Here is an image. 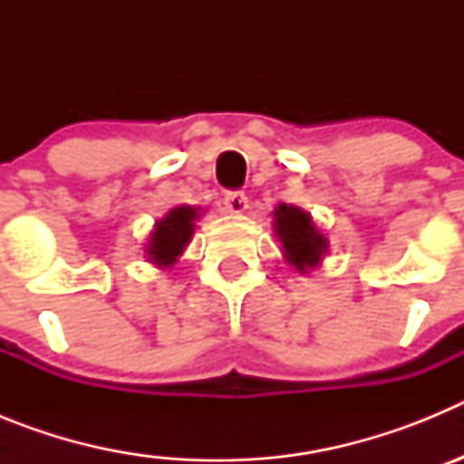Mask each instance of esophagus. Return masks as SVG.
<instances>
[{
  "label": "esophagus",
  "mask_w": 464,
  "mask_h": 464,
  "mask_svg": "<svg viewBox=\"0 0 464 464\" xmlns=\"http://www.w3.org/2000/svg\"><path fill=\"white\" fill-rule=\"evenodd\" d=\"M223 204L229 213H244L246 208H248V197H246L241 190L225 192Z\"/></svg>",
  "instance_id": "esophagus-1"
}]
</instances>
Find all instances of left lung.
<instances>
[{"instance_id": "left-lung-1", "label": "left lung", "mask_w": 464, "mask_h": 464, "mask_svg": "<svg viewBox=\"0 0 464 464\" xmlns=\"http://www.w3.org/2000/svg\"><path fill=\"white\" fill-rule=\"evenodd\" d=\"M274 232L281 241L283 257L297 269L306 274L318 267L323 256L327 253V239L321 229L315 227L314 218L299 207L278 204L274 208Z\"/></svg>"}]
</instances>
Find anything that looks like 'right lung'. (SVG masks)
<instances>
[{
  "mask_svg": "<svg viewBox=\"0 0 464 464\" xmlns=\"http://www.w3.org/2000/svg\"><path fill=\"white\" fill-rule=\"evenodd\" d=\"M197 218H199V208L192 207H176L165 218H160L146 244L149 262L160 269L171 267L181 257L183 248L190 244Z\"/></svg>",
  "mask_w": 464,
  "mask_h": 464,
  "instance_id": "obj_1",
  "label": "right lung"
}]
</instances>
